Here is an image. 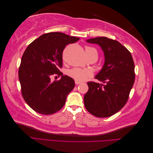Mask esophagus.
I'll return each mask as SVG.
<instances>
[{
  "label": "esophagus",
  "instance_id": "esophagus-1",
  "mask_svg": "<svg viewBox=\"0 0 153 153\" xmlns=\"http://www.w3.org/2000/svg\"><path fill=\"white\" fill-rule=\"evenodd\" d=\"M75 84H76V85H78V84H80V83H81L80 81H77V80H75Z\"/></svg>",
  "mask_w": 153,
  "mask_h": 153
}]
</instances>
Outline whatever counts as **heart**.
I'll return each mask as SVG.
<instances>
[{
    "instance_id": "b5f03b06",
    "label": "heart",
    "mask_w": 153,
    "mask_h": 153,
    "mask_svg": "<svg viewBox=\"0 0 153 153\" xmlns=\"http://www.w3.org/2000/svg\"><path fill=\"white\" fill-rule=\"evenodd\" d=\"M85 50L88 57L92 56V55L97 56V52L94 48L89 47V46H85ZM67 75L75 80L83 81L91 75V72L88 69L75 68L69 69L67 71Z\"/></svg>"
}]
</instances>
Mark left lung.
<instances>
[{"label":"left lung","mask_w":153,"mask_h":153,"mask_svg":"<svg viewBox=\"0 0 153 153\" xmlns=\"http://www.w3.org/2000/svg\"><path fill=\"white\" fill-rule=\"evenodd\" d=\"M87 42L99 45L105 55L104 66L95 78L102 84L88 82L84 96L87 110L98 117L116 114L127 103L135 82V64L130 52L116 40L98 37Z\"/></svg>","instance_id":"obj_1"}]
</instances>
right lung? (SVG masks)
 Wrapping results in <instances>:
<instances>
[{
    "label": "right lung",
    "instance_id": "right-lung-1",
    "mask_svg": "<svg viewBox=\"0 0 153 153\" xmlns=\"http://www.w3.org/2000/svg\"><path fill=\"white\" fill-rule=\"evenodd\" d=\"M79 38L62 32H49L29 45L21 59L18 78L25 102L35 112L43 115L56 113L65 104L66 97L75 87V81L62 75V52L66 46ZM57 74L59 81H51Z\"/></svg>",
    "mask_w": 153,
    "mask_h": 153
}]
</instances>
